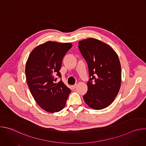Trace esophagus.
<instances>
[{"label":"esophagus","mask_w":146,"mask_h":146,"mask_svg":"<svg viewBox=\"0 0 146 146\" xmlns=\"http://www.w3.org/2000/svg\"><path fill=\"white\" fill-rule=\"evenodd\" d=\"M72 87H73L74 89H75V88L77 87V84H74V85L72 86Z\"/></svg>","instance_id":"34e87169"}]
</instances>
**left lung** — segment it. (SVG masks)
Listing matches in <instances>:
<instances>
[{"label": "left lung", "mask_w": 146, "mask_h": 146, "mask_svg": "<svg viewBox=\"0 0 146 146\" xmlns=\"http://www.w3.org/2000/svg\"><path fill=\"white\" fill-rule=\"evenodd\" d=\"M78 48L88 64L90 77L88 91L83 98L93 109H105L114 101L121 87V68L118 55L110 46L91 37L80 41Z\"/></svg>", "instance_id": "obj_1"}]
</instances>
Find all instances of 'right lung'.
<instances>
[{
	"instance_id": "obj_1",
	"label": "right lung",
	"mask_w": 146,
	"mask_h": 146,
	"mask_svg": "<svg viewBox=\"0 0 146 146\" xmlns=\"http://www.w3.org/2000/svg\"><path fill=\"white\" fill-rule=\"evenodd\" d=\"M70 43L47 41L35 47L29 55L25 66L26 79L38 105L49 113L60 111L65 106L70 88L60 81L55 83L62 59L72 48Z\"/></svg>"
}]
</instances>
